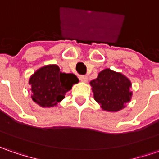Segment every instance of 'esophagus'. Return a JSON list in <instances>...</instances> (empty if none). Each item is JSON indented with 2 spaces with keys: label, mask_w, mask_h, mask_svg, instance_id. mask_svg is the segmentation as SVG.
<instances>
[{
  "label": "esophagus",
  "mask_w": 159,
  "mask_h": 159,
  "mask_svg": "<svg viewBox=\"0 0 159 159\" xmlns=\"http://www.w3.org/2000/svg\"><path fill=\"white\" fill-rule=\"evenodd\" d=\"M80 80L82 81V82H88V80H89V77L87 76V75H80Z\"/></svg>",
  "instance_id": "obj_1"
}]
</instances>
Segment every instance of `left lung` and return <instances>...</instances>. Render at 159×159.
I'll list each match as a JSON object with an SVG mask.
<instances>
[{"mask_svg":"<svg viewBox=\"0 0 159 159\" xmlns=\"http://www.w3.org/2000/svg\"><path fill=\"white\" fill-rule=\"evenodd\" d=\"M95 100L103 111L117 112L131 101L132 83L124 74L104 69L90 81Z\"/></svg>","mask_w":159,"mask_h":159,"instance_id":"1","label":"left lung"}]
</instances>
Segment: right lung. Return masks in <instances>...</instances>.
<instances>
[{
	"instance_id": "1",
	"label": "right lung",
	"mask_w": 159,
	"mask_h": 159,
	"mask_svg": "<svg viewBox=\"0 0 159 159\" xmlns=\"http://www.w3.org/2000/svg\"><path fill=\"white\" fill-rule=\"evenodd\" d=\"M79 79L73 73L60 71L57 64H48L36 70L29 79L34 102L43 108L57 106Z\"/></svg>"
}]
</instances>
